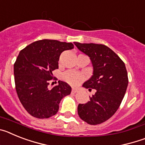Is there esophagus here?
Wrapping results in <instances>:
<instances>
[{
  "label": "esophagus",
  "instance_id": "obj_1",
  "mask_svg": "<svg viewBox=\"0 0 145 145\" xmlns=\"http://www.w3.org/2000/svg\"><path fill=\"white\" fill-rule=\"evenodd\" d=\"M72 92L73 93H75L76 92H78V90H77L76 88H72Z\"/></svg>",
  "mask_w": 145,
  "mask_h": 145
}]
</instances>
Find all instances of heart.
Here are the masks:
<instances>
[{
  "instance_id": "obj_1",
  "label": "heart",
  "mask_w": 145,
  "mask_h": 145,
  "mask_svg": "<svg viewBox=\"0 0 145 145\" xmlns=\"http://www.w3.org/2000/svg\"><path fill=\"white\" fill-rule=\"evenodd\" d=\"M63 79L71 85H76L84 79V75L74 70H68L64 72Z\"/></svg>"
}]
</instances>
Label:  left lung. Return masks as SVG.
I'll list each match as a JSON object with an SVG mask.
<instances>
[{
	"label": "left lung",
	"mask_w": 145,
	"mask_h": 145,
	"mask_svg": "<svg viewBox=\"0 0 145 145\" xmlns=\"http://www.w3.org/2000/svg\"><path fill=\"white\" fill-rule=\"evenodd\" d=\"M75 45L90 57L93 65V75L83 86L96 90L89 102L79 104L78 113L87 123L100 124L116 113L125 95L129 84L125 64L105 45L77 42Z\"/></svg>",
	"instance_id": "left-lung-1"
}]
</instances>
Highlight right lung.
Here are the masks:
<instances>
[{
  "label": "right lung",
  "mask_w": 145,
  "mask_h": 145,
  "mask_svg": "<svg viewBox=\"0 0 145 145\" xmlns=\"http://www.w3.org/2000/svg\"><path fill=\"white\" fill-rule=\"evenodd\" d=\"M72 43L40 40L21 50L14 65L16 91L23 107L37 118H48L57 113L61 99L71 93L64 81L49 88L52 72L59 68L64 51L72 49Z\"/></svg>",
  "instance_id": "add662e5"
}]
</instances>
